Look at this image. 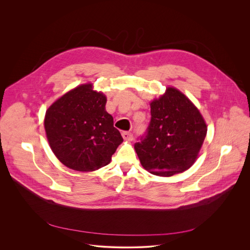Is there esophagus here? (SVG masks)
<instances>
[{
    "instance_id": "1",
    "label": "esophagus",
    "mask_w": 250,
    "mask_h": 250,
    "mask_svg": "<svg viewBox=\"0 0 250 250\" xmlns=\"http://www.w3.org/2000/svg\"><path fill=\"white\" fill-rule=\"evenodd\" d=\"M122 136H123V138H124L125 140H126V141H131V140L133 139V135H132V133L129 132V131H123V132H122Z\"/></svg>"
}]
</instances>
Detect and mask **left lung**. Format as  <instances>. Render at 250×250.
I'll return each mask as SVG.
<instances>
[{
    "instance_id": "1",
    "label": "left lung",
    "mask_w": 250,
    "mask_h": 250,
    "mask_svg": "<svg viewBox=\"0 0 250 250\" xmlns=\"http://www.w3.org/2000/svg\"><path fill=\"white\" fill-rule=\"evenodd\" d=\"M151 120L134 149L146 170L170 177L189 169L207 134V125L195 104L169 87L150 103Z\"/></svg>"
}]
</instances>
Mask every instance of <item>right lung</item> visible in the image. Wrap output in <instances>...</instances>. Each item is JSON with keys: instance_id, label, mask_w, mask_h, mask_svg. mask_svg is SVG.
<instances>
[{"instance_id": "right-lung-1", "label": "right lung", "mask_w": 250, "mask_h": 250, "mask_svg": "<svg viewBox=\"0 0 250 250\" xmlns=\"http://www.w3.org/2000/svg\"><path fill=\"white\" fill-rule=\"evenodd\" d=\"M106 98L84 84L46 111L44 127L51 150L70 169L89 172L108 165L124 141L105 111Z\"/></svg>"}]
</instances>
